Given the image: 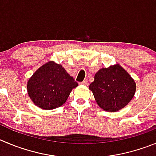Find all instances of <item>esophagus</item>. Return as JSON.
I'll use <instances>...</instances> for the list:
<instances>
[{"instance_id":"esophagus-1","label":"esophagus","mask_w":156,"mask_h":156,"mask_svg":"<svg viewBox=\"0 0 156 156\" xmlns=\"http://www.w3.org/2000/svg\"><path fill=\"white\" fill-rule=\"evenodd\" d=\"M81 85H88V80H84L81 83Z\"/></svg>"}]
</instances>
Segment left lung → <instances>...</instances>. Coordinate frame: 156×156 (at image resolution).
<instances>
[{"label": "left lung", "instance_id": "8db88e82", "mask_svg": "<svg viewBox=\"0 0 156 156\" xmlns=\"http://www.w3.org/2000/svg\"><path fill=\"white\" fill-rule=\"evenodd\" d=\"M89 89L101 109L115 112L126 107L133 98L136 84L127 71L116 64L98 70Z\"/></svg>", "mask_w": 156, "mask_h": 156}]
</instances>
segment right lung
Masks as SVG:
<instances>
[{
  "instance_id": "1",
  "label": "right lung",
  "mask_w": 156,
  "mask_h": 156,
  "mask_svg": "<svg viewBox=\"0 0 156 156\" xmlns=\"http://www.w3.org/2000/svg\"><path fill=\"white\" fill-rule=\"evenodd\" d=\"M78 85L62 65L50 61L40 67L29 78L27 90L36 106L51 110L65 104L71 91Z\"/></svg>"
}]
</instances>
